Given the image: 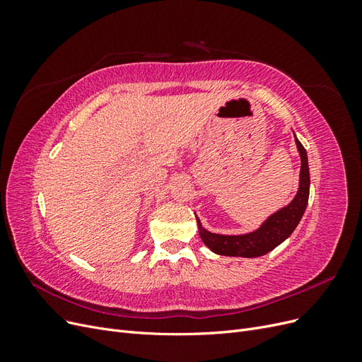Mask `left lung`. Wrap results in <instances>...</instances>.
Returning a JSON list of instances; mask_svg holds the SVG:
<instances>
[{"mask_svg":"<svg viewBox=\"0 0 362 362\" xmlns=\"http://www.w3.org/2000/svg\"><path fill=\"white\" fill-rule=\"evenodd\" d=\"M296 145H298L302 161L299 190L296 193L294 199L287 206H284L275 214H272L257 231L245 235H221L206 231L198 221V229L202 242L205 243L206 247H210L214 254L245 258L261 257L275 249L278 245L284 242V240L291 235L296 226L300 222L310 196L308 156H306V151L298 139H296Z\"/></svg>","mask_w":362,"mask_h":362,"instance_id":"left-lung-1","label":"left lung"}]
</instances>
